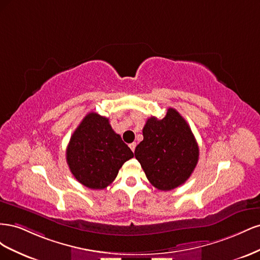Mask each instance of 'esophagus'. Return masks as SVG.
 I'll return each instance as SVG.
<instances>
[{"mask_svg": "<svg viewBox=\"0 0 260 260\" xmlns=\"http://www.w3.org/2000/svg\"><path fill=\"white\" fill-rule=\"evenodd\" d=\"M136 146H137V143H136V142H133V143L129 144V147L131 148V151H132V152H135V149H136Z\"/></svg>", "mask_w": 260, "mask_h": 260, "instance_id": "obj_1", "label": "esophagus"}]
</instances>
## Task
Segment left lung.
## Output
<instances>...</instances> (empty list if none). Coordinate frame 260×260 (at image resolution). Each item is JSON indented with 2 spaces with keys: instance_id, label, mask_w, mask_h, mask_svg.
<instances>
[{
  "instance_id": "obj_1",
  "label": "left lung",
  "mask_w": 260,
  "mask_h": 260,
  "mask_svg": "<svg viewBox=\"0 0 260 260\" xmlns=\"http://www.w3.org/2000/svg\"><path fill=\"white\" fill-rule=\"evenodd\" d=\"M136 158L156 188L170 191L190 178L199 161L200 149L190 125L176 109L168 108L162 119L148 118Z\"/></svg>"
}]
</instances>
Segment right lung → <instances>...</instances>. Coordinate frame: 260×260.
Here are the masks:
<instances>
[{
  "instance_id": "right-lung-1",
  "label": "right lung",
  "mask_w": 260,
  "mask_h": 260,
  "mask_svg": "<svg viewBox=\"0 0 260 260\" xmlns=\"http://www.w3.org/2000/svg\"><path fill=\"white\" fill-rule=\"evenodd\" d=\"M135 156L113 130L109 119L96 113L86 115L73 133L66 160L74 177L92 190L107 187L122 165Z\"/></svg>"
}]
</instances>
